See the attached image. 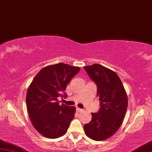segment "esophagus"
I'll return each mask as SVG.
<instances>
[{
  "instance_id": "34e87169",
  "label": "esophagus",
  "mask_w": 152,
  "mask_h": 152,
  "mask_svg": "<svg viewBox=\"0 0 152 152\" xmlns=\"http://www.w3.org/2000/svg\"><path fill=\"white\" fill-rule=\"evenodd\" d=\"M76 110H77V112H78V113H81V112H83V110L81 109V108H79V107H77V108H76Z\"/></svg>"
}]
</instances>
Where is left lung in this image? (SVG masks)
<instances>
[{
    "label": "left lung",
    "mask_w": 152,
    "mask_h": 152,
    "mask_svg": "<svg viewBox=\"0 0 152 152\" xmlns=\"http://www.w3.org/2000/svg\"><path fill=\"white\" fill-rule=\"evenodd\" d=\"M97 87L100 108L91 113V121L84 125L88 138L101 141L110 138L119 129L126 113L127 94L118 75L100 64L84 67Z\"/></svg>",
    "instance_id": "1"
}]
</instances>
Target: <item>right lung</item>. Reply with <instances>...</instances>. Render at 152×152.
I'll list each match as a JSON object with an SVG mask.
<instances>
[{
  "mask_svg": "<svg viewBox=\"0 0 152 152\" xmlns=\"http://www.w3.org/2000/svg\"><path fill=\"white\" fill-rule=\"evenodd\" d=\"M80 68L60 63L45 67L34 77L26 94L29 117L35 129L48 138L66 133L75 113V107L59 104L58 97L65 93L71 79Z\"/></svg>",
  "mask_w": 152,
  "mask_h": 152,
  "instance_id": "obj_1",
  "label": "right lung"
}]
</instances>
